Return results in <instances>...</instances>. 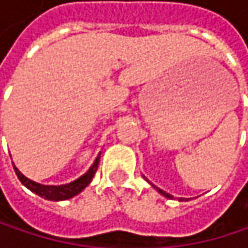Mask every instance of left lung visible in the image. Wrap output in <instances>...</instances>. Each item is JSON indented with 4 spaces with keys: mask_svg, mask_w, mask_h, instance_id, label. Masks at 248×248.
I'll return each mask as SVG.
<instances>
[{
    "mask_svg": "<svg viewBox=\"0 0 248 248\" xmlns=\"http://www.w3.org/2000/svg\"><path fill=\"white\" fill-rule=\"evenodd\" d=\"M156 189H158V191H159V192H161L164 197H167V198H172V195H170L168 192H165V191H162V189H159V188H156Z\"/></svg>",
    "mask_w": 248,
    "mask_h": 248,
    "instance_id": "8db88e82",
    "label": "left lung"
}]
</instances>
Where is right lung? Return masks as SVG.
<instances>
[{
  "mask_svg": "<svg viewBox=\"0 0 248 248\" xmlns=\"http://www.w3.org/2000/svg\"><path fill=\"white\" fill-rule=\"evenodd\" d=\"M99 159H100V155L96 158L94 164L92 165V168L84 173L83 176H80L78 179H76L70 184H66V185H41V184H37L28 178H25L23 173L20 172L16 167H14V171L17 173L18 179L21 181V184L25 185L30 191H32L34 194L46 198V200H50V201H63V200H69V198H73L75 195H77L78 192H81L92 181L93 175L97 171V165H99Z\"/></svg>",
  "mask_w": 248,
  "mask_h": 248,
  "instance_id": "1",
  "label": "right lung"
}]
</instances>
